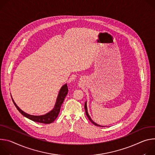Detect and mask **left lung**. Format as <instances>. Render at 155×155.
Returning a JSON list of instances; mask_svg holds the SVG:
<instances>
[{
	"label": "left lung",
	"mask_w": 155,
	"mask_h": 155,
	"mask_svg": "<svg viewBox=\"0 0 155 155\" xmlns=\"http://www.w3.org/2000/svg\"><path fill=\"white\" fill-rule=\"evenodd\" d=\"M84 108H85V114H86L87 116L88 117L89 119L90 120V121H91L92 123H93L94 125H95V126H99V127H101V126H100V125H98V124H97V123H95L94 121H92V119H91V117H90V116H89V113H88V111H87V101H85V103ZM101 127H103V126H101Z\"/></svg>",
	"instance_id": "1"
}]
</instances>
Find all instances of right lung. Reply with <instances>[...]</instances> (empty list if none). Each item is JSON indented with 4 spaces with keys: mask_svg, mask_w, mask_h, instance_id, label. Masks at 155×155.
<instances>
[{
    "mask_svg": "<svg viewBox=\"0 0 155 155\" xmlns=\"http://www.w3.org/2000/svg\"><path fill=\"white\" fill-rule=\"evenodd\" d=\"M68 92V85L66 84L63 85V86L61 87V89L60 90V92L58 93V97L56 100V103H55V105L54 109L51 111H50V112H48V113L44 114V115H41V116L31 115V114H29L24 112L18 106L16 105V104H15V102L14 101L12 97V99L13 100V102L15 106L17 108V110H18L20 111V113L21 114H23L24 116H25L26 117L32 120V121H35V122L43 123V124H50L51 123H53L56 119V118L58 117V114L60 111L61 106L63 103V101H64L66 96L67 95Z\"/></svg>",
    "mask_w": 155,
    "mask_h": 155,
    "instance_id": "add662e5",
    "label": "right lung"
}]
</instances>
